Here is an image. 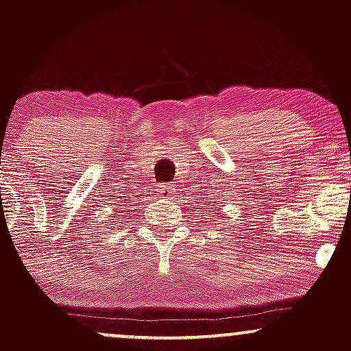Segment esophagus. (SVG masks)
Masks as SVG:
<instances>
[{
	"instance_id": "34e87169",
	"label": "esophagus",
	"mask_w": 351,
	"mask_h": 351,
	"mask_svg": "<svg viewBox=\"0 0 351 351\" xmlns=\"http://www.w3.org/2000/svg\"><path fill=\"white\" fill-rule=\"evenodd\" d=\"M156 195L163 199H170L175 196V188H173L171 184H160V186L156 188Z\"/></svg>"
}]
</instances>
